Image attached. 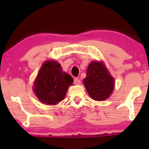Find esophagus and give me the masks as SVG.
I'll return each instance as SVG.
<instances>
[{"mask_svg":"<svg viewBox=\"0 0 149 149\" xmlns=\"http://www.w3.org/2000/svg\"><path fill=\"white\" fill-rule=\"evenodd\" d=\"M74 83H75V84H76V85H79V84H81V81L79 80V79H75Z\"/></svg>","mask_w":149,"mask_h":149,"instance_id":"obj_1","label":"esophagus"}]
</instances>
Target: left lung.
Segmentation results:
<instances>
[{"label":"left lung","mask_w":149,"mask_h":149,"mask_svg":"<svg viewBox=\"0 0 149 149\" xmlns=\"http://www.w3.org/2000/svg\"><path fill=\"white\" fill-rule=\"evenodd\" d=\"M113 78L102 63L91 62L88 66L84 84L91 99L103 101L112 94L114 88Z\"/></svg>","instance_id":"8db88e82"}]
</instances>
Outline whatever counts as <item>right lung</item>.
<instances>
[{
    "instance_id": "right-lung-1",
    "label": "right lung",
    "mask_w": 149,
    "mask_h": 149,
    "mask_svg": "<svg viewBox=\"0 0 149 149\" xmlns=\"http://www.w3.org/2000/svg\"><path fill=\"white\" fill-rule=\"evenodd\" d=\"M73 79L62 70L57 62L47 61L40 69L34 82V92L42 103L56 104L65 98Z\"/></svg>"
}]
</instances>
